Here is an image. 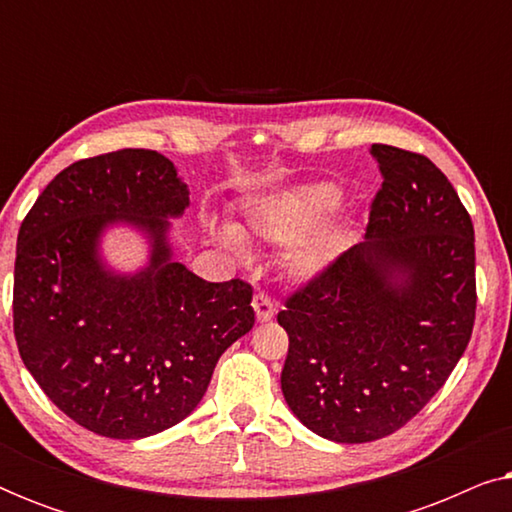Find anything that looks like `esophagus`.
I'll return each instance as SVG.
<instances>
[{"mask_svg":"<svg viewBox=\"0 0 512 512\" xmlns=\"http://www.w3.org/2000/svg\"><path fill=\"white\" fill-rule=\"evenodd\" d=\"M251 305H254L258 321H270L272 317H275V312H277V305L272 303V298L265 296V293H256L254 303H251Z\"/></svg>","mask_w":512,"mask_h":512,"instance_id":"obj_1","label":"esophagus"}]
</instances>
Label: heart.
I'll list each match as a JSON object with an SVG mask.
<instances>
[{
    "instance_id": "obj_1",
    "label": "heart",
    "mask_w": 512,
    "mask_h": 512,
    "mask_svg": "<svg viewBox=\"0 0 512 512\" xmlns=\"http://www.w3.org/2000/svg\"><path fill=\"white\" fill-rule=\"evenodd\" d=\"M338 191L328 184H312L293 188L289 193L277 195L268 202H263L254 214L249 216V226L263 240L277 244H291L303 240L313 233L305 242H300L289 258V268L298 277H312L326 268L342 249V233L333 223L318 228L328 214L338 205ZM221 244H226L237 256H244V240L235 228H221Z\"/></svg>"
}]
</instances>
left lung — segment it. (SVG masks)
I'll use <instances>...</instances> for the list:
<instances>
[{
	"instance_id": "8db88e82",
	"label": "left lung",
	"mask_w": 512,
	"mask_h": 512,
	"mask_svg": "<svg viewBox=\"0 0 512 512\" xmlns=\"http://www.w3.org/2000/svg\"><path fill=\"white\" fill-rule=\"evenodd\" d=\"M382 186L366 237L300 284L277 314L289 333L286 403L335 443L410 422L447 382L475 321L473 221L422 153L370 146Z\"/></svg>"
}]
</instances>
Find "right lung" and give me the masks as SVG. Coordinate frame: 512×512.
<instances>
[{"instance_id":"1","label":"right lung","mask_w":512,"mask_h":512,"mask_svg":"<svg viewBox=\"0 0 512 512\" xmlns=\"http://www.w3.org/2000/svg\"><path fill=\"white\" fill-rule=\"evenodd\" d=\"M188 191L165 156L121 149L76 160L20 223L13 335L44 394L97 436L135 440L179 424L205 396L219 356L254 326L251 284L205 282L167 247V216ZM128 220L154 237L135 278L96 261L99 233Z\"/></svg>"}]
</instances>
